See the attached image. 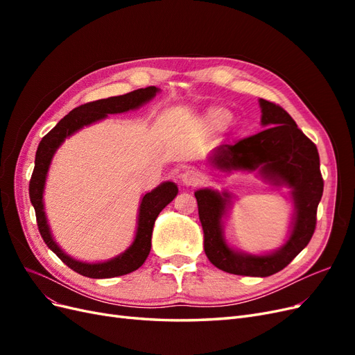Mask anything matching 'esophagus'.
Instances as JSON below:
<instances>
[{"mask_svg": "<svg viewBox=\"0 0 355 355\" xmlns=\"http://www.w3.org/2000/svg\"><path fill=\"white\" fill-rule=\"evenodd\" d=\"M182 182H184V185L187 187H196L201 182V173L196 168H187L184 173L180 175Z\"/></svg>", "mask_w": 355, "mask_h": 355, "instance_id": "1", "label": "esophagus"}]
</instances>
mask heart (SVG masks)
<instances>
[{"label":"heart","instance_id":"1","mask_svg":"<svg viewBox=\"0 0 355 355\" xmlns=\"http://www.w3.org/2000/svg\"><path fill=\"white\" fill-rule=\"evenodd\" d=\"M231 120V114L230 111L223 110V108H211L206 114V121L211 128H222L227 125Z\"/></svg>","mask_w":355,"mask_h":355}]
</instances>
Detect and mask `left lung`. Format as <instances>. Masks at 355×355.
Masks as SVG:
<instances>
[{"label":"left lung","instance_id":"obj_1","mask_svg":"<svg viewBox=\"0 0 355 355\" xmlns=\"http://www.w3.org/2000/svg\"><path fill=\"white\" fill-rule=\"evenodd\" d=\"M259 106L263 130L234 145L218 146L210 161L227 173L259 171L261 178L271 185L290 188L295 213L286 243L265 254L232 249L223 235V218L231 207V194L210 188L196 191L204 252L214 266L235 275L268 277L292 262L313 237L324 187L317 146L299 130L282 106L265 99H259Z\"/></svg>","mask_w":355,"mask_h":355}]
</instances>
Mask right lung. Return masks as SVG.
<instances>
[{
    "label": "right lung",
    "mask_w": 355,
    "mask_h": 355,
    "mask_svg": "<svg viewBox=\"0 0 355 355\" xmlns=\"http://www.w3.org/2000/svg\"><path fill=\"white\" fill-rule=\"evenodd\" d=\"M158 92L159 89L151 85V87L139 89L123 96H114V98L84 103L78 106V108L72 110L68 115L63 116L62 120L41 139V142L38 145L35 154V167L34 171H32L29 182V198L32 206L35 209L40 234L49 249L53 253H56V256L63 263L68 265L71 270L84 277L112 278L133 272L139 266H142L149 252H151V237L155 219L159 211L163 210L168 202L173 201V198L178 196V185L167 180L163 182V184H159L151 192H146L142 197L137 214L136 235L133 243L127 250L105 262H83L77 261L75 257L67 254L60 249L59 244L53 239L47 222L44 201H42V192H44L46 179L53 155L56 154L58 148L65 142L67 137L77 133L83 127L105 120L110 114H121L141 108L142 105L154 99Z\"/></svg>",
    "instance_id": "1"
}]
</instances>
